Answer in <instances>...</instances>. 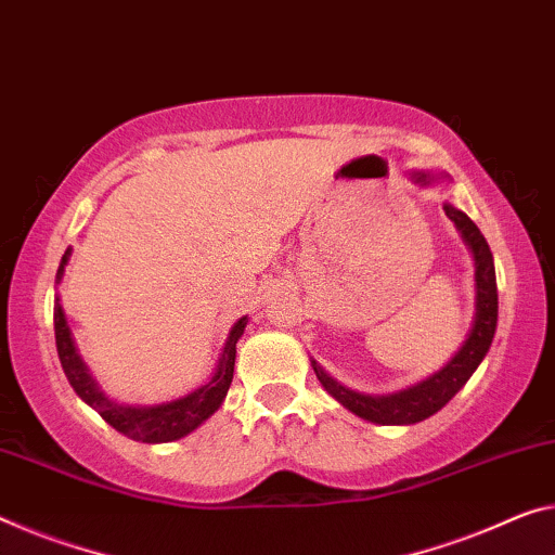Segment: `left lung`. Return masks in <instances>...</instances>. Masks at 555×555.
Instances as JSON below:
<instances>
[{"label": "left lung", "mask_w": 555, "mask_h": 555, "mask_svg": "<svg viewBox=\"0 0 555 555\" xmlns=\"http://www.w3.org/2000/svg\"><path fill=\"white\" fill-rule=\"evenodd\" d=\"M416 183H426L429 178L426 173H416ZM447 216L454 220V225L462 230L464 241L474 253L476 260V318L474 327L468 332V339L462 345V349L451 357L447 366H441L437 374H431L429 379L420 382V385L409 387L404 391H397V395L389 397H370L360 395V391H352L343 385H337L335 379L327 377L325 372L320 370L318 362H312V370L318 374L332 397L337 399L339 404H345L349 412H354L362 420L377 422V424H416L424 422L426 416L437 414L441 406H444L451 397L462 389L468 377L476 372V366L489 352L493 332H496V320H499V289H496V270H493V258L489 250V243L481 235V230L466 212L444 206Z\"/></svg>", "instance_id": "1"}]
</instances>
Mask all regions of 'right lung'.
Here are the masks:
<instances>
[{"instance_id":"obj_1","label":"right lung","mask_w":555,"mask_h":555,"mask_svg":"<svg viewBox=\"0 0 555 555\" xmlns=\"http://www.w3.org/2000/svg\"><path fill=\"white\" fill-rule=\"evenodd\" d=\"M72 250L64 253L62 266L56 270V280H62L64 266L69 260ZM245 325H248V318H241L230 330L225 339L223 354H220L218 370L212 374V379L206 387L191 391L189 397L176 399V402L158 404V406H121L116 402H108V399L101 395L96 382L91 379L87 364L81 362V357L76 354L72 330L66 325L64 310L56 300L54 307V335H56V352L59 360H62L64 374L69 379L76 395H79L83 402L96 409V412L104 416V420L114 426L116 431L126 434L135 441H143V444H164V441H176L191 434L195 426H201L208 416L216 412L223 402L230 382H233V370H235V345L241 339Z\"/></svg>"}]
</instances>
